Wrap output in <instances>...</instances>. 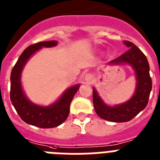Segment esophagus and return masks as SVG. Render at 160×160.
<instances>
[{
  "instance_id": "34e87169",
  "label": "esophagus",
  "mask_w": 160,
  "mask_h": 160,
  "mask_svg": "<svg viewBox=\"0 0 160 160\" xmlns=\"http://www.w3.org/2000/svg\"><path fill=\"white\" fill-rule=\"evenodd\" d=\"M84 80L87 82H90L92 80V76L90 74H86L85 76H84Z\"/></svg>"
}]
</instances>
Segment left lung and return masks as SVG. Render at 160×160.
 <instances>
[{"mask_svg":"<svg viewBox=\"0 0 160 160\" xmlns=\"http://www.w3.org/2000/svg\"><path fill=\"white\" fill-rule=\"evenodd\" d=\"M123 43L129 47L128 51L118 58L109 61L107 64H127L131 67L134 71L137 81L134 95L124 103L111 106L104 102L94 87L92 91V101L96 113L100 118L109 122H126L134 118L146 108L152 88L150 67L147 57L131 42L123 41Z\"/></svg>","mask_w":160,"mask_h":160,"instance_id":"8db88e82","label":"left lung"}]
</instances>
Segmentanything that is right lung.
Segmentation results:
<instances>
[{
	"label": "right lung",
	"mask_w": 160,
	"mask_h": 160,
	"mask_svg": "<svg viewBox=\"0 0 160 160\" xmlns=\"http://www.w3.org/2000/svg\"><path fill=\"white\" fill-rule=\"evenodd\" d=\"M57 44V41H47L30 45L22 52L11 72L10 100L13 107L26 123L40 128H54L66 120L70 112L71 102L80 86L77 84L66 89L59 99L48 106L33 103L25 94L21 77L27 61L42 47H54Z\"/></svg>",
	"instance_id": "add662e5"
}]
</instances>
